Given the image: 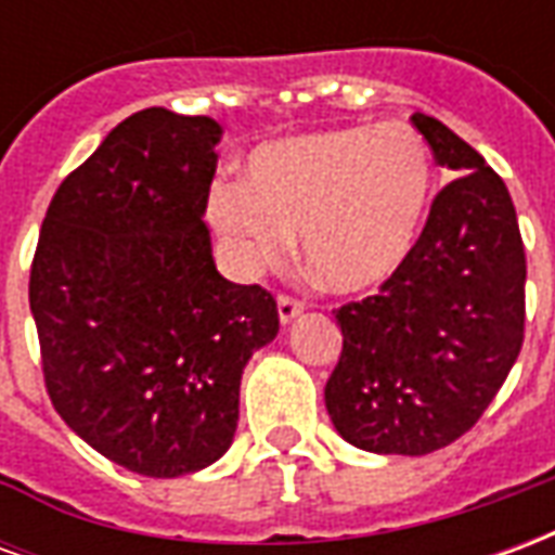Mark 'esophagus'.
<instances>
[{"label": "esophagus", "instance_id": "1", "mask_svg": "<svg viewBox=\"0 0 555 555\" xmlns=\"http://www.w3.org/2000/svg\"><path fill=\"white\" fill-rule=\"evenodd\" d=\"M279 321L282 324H288V321H294L297 314L302 312V302L297 300V297H291V294H279Z\"/></svg>", "mask_w": 555, "mask_h": 555}]
</instances>
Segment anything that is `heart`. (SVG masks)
Returning <instances> with one entry per match:
<instances>
[{"instance_id":"heart-1","label":"heart","mask_w":555,"mask_h":555,"mask_svg":"<svg viewBox=\"0 0 555 555\" xmlns=\"http://www.w3.org/2000/svg\"><path fill=\"white\" fill-rule=\"evenodd\" d=\"M430 193L434 159L413 127H333L255 147L246 183L210 186L207 217L246 273L279 264L300 234L314 276L353 294L408 261Z\"/></svg>"}]
</instances>
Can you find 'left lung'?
<instances>
[{
  "label": "left lung",
  "mask_w": 555,
  "mask_h": 555,
  "mask_svg": "<svg viewBox=\"0 0 555 555\" xmlns=\"http://www.w3.org/2000/svg\"><path fill=\"white\" fill-rule=\"evenodd\" d=\"M457 178L377 294L338 306L341 357L326 410L357 449L428 454L476 425L524 348L526 253L508 186L449 127L413 115Z\"/></svg>",
  "instance_id": "left-lung-1"
}]
</instances>
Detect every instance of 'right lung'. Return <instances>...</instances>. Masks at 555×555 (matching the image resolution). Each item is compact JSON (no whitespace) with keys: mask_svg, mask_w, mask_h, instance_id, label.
Listing matches in <instances>:
<instances>
[{"mask_svg":"<svg viewBox=\"0 0 555 555\" xmlns=\"http://www.w3.org/2000/svg\"><path fill=\"white\" fill-rule=\"evenodd\" d=\"M222 127L133 113L67 175L29 273L47 396L139 476L205 469L234 440L241 374L279 333L273 294L222 279L202 222Z\"/></svg>","mask_w":555,"mask_h":555,"instance_id":"add662e5","label":"right lung"}]
</instances>
